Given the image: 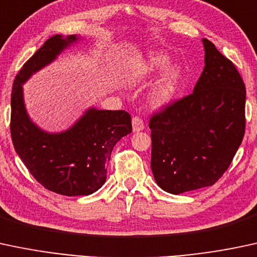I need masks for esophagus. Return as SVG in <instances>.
Here are the masks:
<instances>
[{"label":"esophagus","mask_w":257,"mask_h":257,"mask_svg":"<svg viewBox=\"0 0 257 257\" xmlns=\"http://www.w3.org/2000/svg\"><path fill=\"white\" fill-rule=\"evenodd\" d=\"M143 128H144L143 120L141 119L140 116H135L134 119H132V130H134V132H140L142 131Z\"/></svg>","instance_id":"1"}]
</instances>
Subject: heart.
I'll use <instances>...</instances> for the list:
<instances>
[{"mask_svg":"<svg viewBox=\"0 0 257 257\" xmlns=\"http://www.w3.org/2000/svg\"><path fill=\"white\" fill-rule=\"evenodd\" d=\"M169 57L165 54L159 53V52H151L148 56H146V58L140 60L132 68L131 74L134 77L151 76L164 70L169 65ZM181 80H182V73L180 68L177 66L167 68L153 87L149 94V103L154 108H164L171 104L177 94Z\"/></svg>","mask_w":257,"mask_h":257,"instance_id":"obj_1","label":"heart"}]
</instances>
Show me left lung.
Instances as JSON below:
<instances>
[{"label": "left lung", "mask_w": 257, "mask_h": 257, "mask_svg": "<svg viewBox=\"0 0 257 257\" xmlns=\"http://www.w3.org/2000/svg\"><path fill=\"white\" fill-rule=\"evenodd\" d=\"M205 66L193 93L149 121L155 182L171 194L217 182L245 132V85L234 64L203 39Z\"/></svg>", "instance_id": "obj_1"}]
</instances>
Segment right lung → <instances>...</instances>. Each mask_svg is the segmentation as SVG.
<instances>
[{
  "instance_id": "right-lung-1",
  "label": "right lung",
  "mask_w": 257,
  "mask_h": 257,
  "mask_svg": "<svg viewBox=\"0 0 257 257\" xmlns=\"http://www.w3.org/2000/svg\"><path fill=\"white\" fill-rule=\"evenodd\" d=\"M77 40L76 35L50 37L20 69L11 97V135L17 154L37 182L68 197L92 194L104 184L114 146L132 131L125 110L90 108L59 134L43 131L29 117L23 83Z\"/></svg>"
}]
</instances>
